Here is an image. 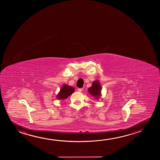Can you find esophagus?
Wrapping results in <instances>:
<instances>
[{"label":"esophagus","mask_w":160,"mask_h":160,"mask_svg":"<svg viewBox=\"0 0 160 160\" xmlns=\"http://www.w3.org/2000/svg\"><path fill=\"white\" fill-rule=\"evenodd\" d=\"M77 90H78L79 92H81L82 90H83V89H82V88H78Z\"/></svg>","instance_id":"obj_1"}]
</instances>
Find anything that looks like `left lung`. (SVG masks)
I'll list each match as a JSON object with an SVG mask.
<instances>
[{"label":"left lung","instance_id":"1","mask_svg":"<svg viewBox=\"0 0 160 160\" xmlns=\"http://www.w3.org/2000/svg\"><path fill=\"white\" fill-rule=\"evenodd\" d=\"M88 92L95 99L98 100L102 95V86L99 80H95L92 83V87L88 89Z\"/></svg>","mask_w":160,"mask_h":160}]
</instances>
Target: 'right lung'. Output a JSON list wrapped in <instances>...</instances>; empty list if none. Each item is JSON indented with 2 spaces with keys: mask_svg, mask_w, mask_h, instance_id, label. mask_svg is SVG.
Returning a JSON list of instances; mask_svg holds the SVG:
<instances>
[{
  "mask_svg": "<svg viewBox=\"0 0 160 160\" xmlns=\"http://www.w3.org/2000/svg\"><path fill=\"white\" fill-rule=\"evenodd\" d=\"M75 92V88L67 84H63L61 87L60 92H58L56 98L58 99L65 100L67 99L70 95H71Z\"/></svg>",
  "mask_w": 160,
  "mask_h": 160,
  "instance_id": "obj_1",
  "label": "right lung"
}]
</instances>
